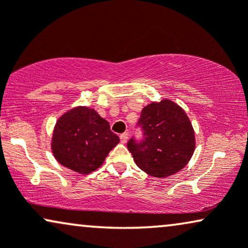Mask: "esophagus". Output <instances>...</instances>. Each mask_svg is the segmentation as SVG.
<instances>
[{
    "label": "esophagus",
    "mask_w": 248,
    "mask_h": 248,
    "mask_svg": "<svg viewBox=\"0 0 248 248\" xmlns=\"http://www.w3.org/2000/svg\"><path fill=\"white\" fill-rule=\"evenodd\" d=\"M120 139H121V142H122V143H125V142H126V141H127V139H128V134H127V133L121 134Z\"/></svg>",
    "instance_id": "34e87169"
}]
</instances>
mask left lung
<instances>
[{
	"mask_svg": "<svg viewBox=\"0 0 248 248\" xmlns=\"http://www.w3.org/2000/svg\"><path fill=\"white\" fill-rule=\"evenodd\" d=\"M143 140L131 139L127 148L139 169L155 178L173 175L194 155L196 140L191 122L178 104L169 99L153 101L141 111Z\"/></svg>",
	"mask_w": 248,
	"mask_h": 248,
	"instance_id": "obj_1",
	"label": "left lung"
}]
</instances>
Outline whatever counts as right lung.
<instances>
[{
  "mask_svg": "<svg viewBox=\"0 0 248 248\" xmlns=\"http://www.w3.org/2000/svg\"><path fill=\"white\" fill-rule=\"evenodd\" d=\"M120 138L94 109L78 106L58 118L51 149L61 165L81 174H89L104 164Z\"/></svg>",
  "mask_w": 248,
  "mask_h": 248,
  "instance_id": "obj_1",
  "label": "right lung"
}]
</instances>
